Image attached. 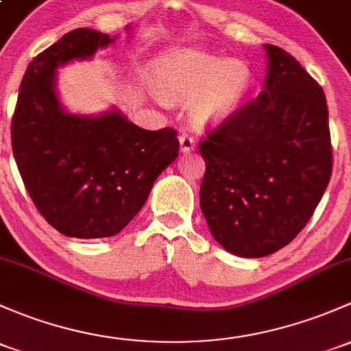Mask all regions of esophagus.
Segmentation results:
<instances>
[{"label":"esophagus","instance_id":"1","mask_svg":"<svg viewBox=\"0 0 351 351\" xmlns=\"http://www.w3.org/2000/svg\"><path fill=\"white\" fill-rule=\"evenodd\" d=\"M180 149H182V153H190L195 149V139L186 132L180 136Z\"/></svg>","mask_w":351,"mask_h":351}]
</instances>
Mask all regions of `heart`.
Returning a JSON list of instances; mask_svg holds the SVG:
<instances>
[{
	"label": "heart",
	"instance_id": "obj_1",
	"mask_svg": "<svg viewBox=\"0 0 351 351\" xmlns=\"http://www.w3.org/2000/svg\"><path fill=\"white\" fill-rule=\"evenodd\" d=\"M151 84L165 102L190 99V117L197 126H213L241 106L250 87V70L241 60L197 49H173L151 67Z\"/></svg>",
	"mask_w": 351,
	"mask_h": 351
}]
</instances>
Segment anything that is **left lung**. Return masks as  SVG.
<instances>
[{"instance_id": "left-lung-1", "label": "left lung", "mask_w": 351, "mask_h": 351, "mask_svg": "<svg viewBox=\"0 0 351 351\" xmlns=\"http://www.w3.org/2000/svg\"><path fill=\"white\" fill-rule=\"evenodd\" d=\"M267 75L200 143V206L213 239L239 257H265L304 228L331 178L328 106L300 62L264 45Z\"/></svg>"}]
</instances>
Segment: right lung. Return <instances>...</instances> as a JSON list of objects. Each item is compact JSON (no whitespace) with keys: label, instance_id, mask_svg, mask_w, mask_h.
<instances>
[{"label":"right lung","instance_id":"right-lung-1","mask_svg":"<svg viewBox=\"0 0 351 351\" xmlns=\"http://www.w3.org/2000/svg\"><path fill=\"white\" fill-rule=\"evenodd\" d=\"M116 38L77 28L36 55L11 121V146L27 191L47 222L67 237L119 234L178 158L171 128L147 131L117 108L97 116L72 114L58 99L57 69L92 58Z\"/></svg>","mask_w":351,"mask_h":351}]
</instances>
